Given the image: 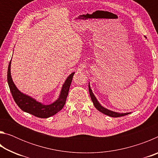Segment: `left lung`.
<instances>
[{"label": "left lung", "instance_id": "left-lung-1", "mask_svg": "<svg viewBox=\"0 0 158 158\" xmlns=\"http://www.w3.org/2000/svg\"><path fill=\"white\" fill-rule=\"evenodd\" d=\"M89 93H90V98H91V100L93 101V105H94L95 107L98 109L99 111L102 112V113L105 114V115H107L109 116H111V117H121V116H126L127 114H130V113H118V112H115L113 111H111L109 110V109H107L104 107V106H102L100 102L98 101L97 98H95V96L93 94V93L91 89H90V83L89 84Z\"/></svg>", "mask_w": 158, "mask_h": 158}]
</instances>
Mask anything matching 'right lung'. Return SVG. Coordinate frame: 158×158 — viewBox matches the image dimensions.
Listing matches in <instances>:
<instances>
[{
    "label": "right lung",
    "mask_w": 158,
    "mask_h": 158,
    "mask_svg": "<svg viewBox=\"0 0 158 158\" xmlns=\"http://www.w3.org/2000/svg\"><path fill=\"white\" fill-rule=\"evenodd\" d=\"M11 60L9 63L8 69H7V83H8L10 92L12 93L13 99L21 110L33 115L36 117L47 118L57 114L58 111H60L63 109L65 104L74 73L69 74L68 78L66 79L63 85L62 89H61L59 97L57 100L50 105H44V104L37 101L35 99L33 98L31 96L21 93L17 89L13 82L11 76V72H10Z\"/></svg>",
    "instance_id": "1"
}]
</instances>
